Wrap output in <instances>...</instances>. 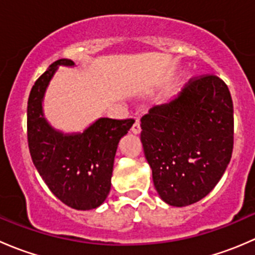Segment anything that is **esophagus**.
I'll return each instance as SVG.
<instances>
[{
  "instance_id": "obj_1",
  "label": "esophagus",
  "mask_w": 255,
  "mask_h": 255,
  "mask_svg": "<svg viewBox=\"0 0 255 255\" xmlns=\"http://www.w3.org/2000/svg\"><path fill=\"white\" fill-rule=\"evenodd\" d=\"M140 130H142V129H140V123H139V121L135 120L134 125H133V127H132V132L134 133V134H139Z\"/></svg>"
}]
</instances>
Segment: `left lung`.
Instances as JSON below:
<instances>
[{
    "instance_id": "1",
    "label": "left lung",
    "mask_w": 255,
    "mask_h": 255,
    "mask_svg": "<svg viewBox=\"0 0 255 255\" xmlns=\"http://www.w3.org/2000/svg\"><path fill=\"white\" fill-rule=\"evenodd\" d=\"M140 140L164 202L189 206L212 191L233 150V102L227 85L208 74L190 79L169 104L140 120Z\"/></svg>"
}]
</instances>
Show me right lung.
I'll return each instance as SVG.
<instances>
[{
  "instance_id": "right-lung-1",
  "label": "right lung",
  "mask_w": 255,
  "mask_h": 255,
  "mask_svg": "<svg viewBox=\"0 0 255 255\" xmlns=\"http://www.w3.org/2000/svg\"><path fill=\"white\" fill-rule=\"evenodd\" d=\"M59 65L74 66L70 59L51 64L30 90L27 107L29 153L50 191L69 207L92 210L104 204L111 190L116 151L134 120L99 118L82 133L64 134L43 115V97Z\"/></svg>"
}]
</instances>
